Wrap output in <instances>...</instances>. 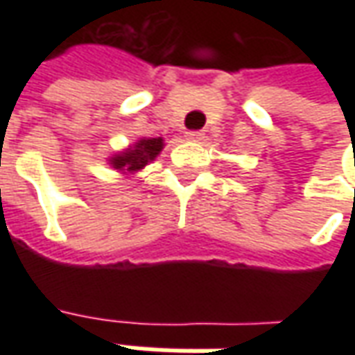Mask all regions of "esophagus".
I'll use <instances>...</instances> for the list:
<instances>
[{
	"instance_id": "esophagus-1",
	"label": "esophagus",
	"mask_w": 355,
	"mask_h": 355,
	"mask_svg": "<svg viewBox=\"0 0 355 355\" xmlns=\"http://www.w3.org/2000/svg\"><path fill=\"white\" fill-rule=\"evenodd\" d=\"M186 139L192 140V142H200V140L205 139V135H203L201 131H190V132H186Z\"/></svg>"
}]
</instances>
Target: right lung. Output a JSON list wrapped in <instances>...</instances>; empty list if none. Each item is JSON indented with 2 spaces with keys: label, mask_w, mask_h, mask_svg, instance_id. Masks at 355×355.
Wrapping results in <instances>:
<instances>
[{
  "label": "right lung",
  "mask_w": 355,
  "mask_h": 355,
  "mask_svg": "<svg viewBox=\"0 0 355 355\" xmlns=\"http://www.w3.org/2000/svg\"><path fill=\"white\" fill-rule=\"evenodd\" d=\"M163 139H140L129 146L125 152H119L114 157H110V165L117 171L123 173H137V171L144 169L148 163L154 162L163 150Z\"/></svg>",
  "instance_id": "obj_1"
}]
</instances>
